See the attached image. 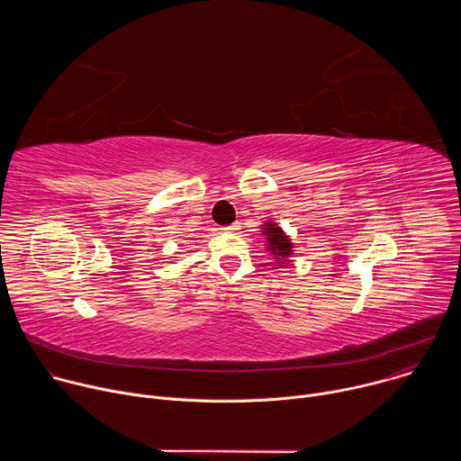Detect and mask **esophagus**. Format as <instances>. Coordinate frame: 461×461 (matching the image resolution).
<instances>
[{"mask_svg": "<svg viewBox=\"0 0 461 461\" xmlns=\"http://www.w3.org/2000/svg\"><path fill=\"white\" fill-rule=\"evenodd\" d=\"M222 230H224V231H230V233L239 231V230H240V222H233V224H230V226H224Z\"/></svg>", "mask_w": 461, "mask_h": 461, "instance_id": "34e87169", "label": "esophagus"}]
</instances>
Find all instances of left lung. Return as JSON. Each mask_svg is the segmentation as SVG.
I'll list each match as a JSON object with an SVG mask.
<instances>
[{"mask_svg":"<svg viewBox=\"0 0 461 461\" xmlns=\"http://www.w3.org/2000/svg\"><path fill=\"white\" fill-rule=\"evenodd\" d=\"M262 233L267 235L268 249L276 255L277 260H281V262H277V265H285L286 257L292 255V242H290V239L285 235V231L279 226H276L272 222H268L265 226V231H262Z\"/></svg>","mask_w":461,"mask_h":461,"instance_id":"8db88e82","label":"left lung"}]
</instances>
